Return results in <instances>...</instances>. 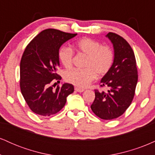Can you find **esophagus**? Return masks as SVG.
<instances>
[{
	"label": "esophagus",
	"instance_id": "esophagus-1",
	"mask_svg": "<svg viewBox=\"0 0 155 155\" xmlns=\"http://www.w3.org/2000/svg\"><path fill=\"white\" fill-rule=\"evenodd\" d=\"M75 90L78 92H82L84 91L83 89H80V88H78V87H75Z\"/></svg>",
	"mask_w": 155,
	"mask_h": 155
}]
</instances>
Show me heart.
<instances>
[{
  "instance_id": "heart-1",
  "label": "heart",
  "mask_w": 155,
  "mask_h": 155,
  "mask_svg": "<svg viewBox=\"0 0 155 155\" xmlns=\"http://www.w3.org/2000/svg\"><path fill=\"white\" fill-rule=\"evenodd\" d=\"M74 49L87 55L84 68L73 69L65 72V81L80 88H85L95 79L103 76L109 71L113 65L114 54L108 46H101L97 41L89 38L80 39L74 46ZM73 51L69 47H63L59 50L58 58L62 65L66 68L72 66Z\"/></svg>"
}]
</instances>
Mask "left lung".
Returning a JSON list of instances; mask_svg holds the SVG:
<instances>
[{
    "label": "left lung",
    "instance_id": "1",
    "mask_svg": "<svg viewBox=\"0 0 155 155\" xmlns=\"http://www.w3.org/2000/svg\"><path fill=\"white\" fill-rule=\"evenodd\" d=\"M106 37L113 45L114 58L100 84L108 90L107 92L95 90L90 108L96 116L107 120L121 116L130 106L135 95L138 71L134 52L127 41L114 33H108Z\"/></svg>",
    "mask_w": 155,
    "mask_h": 155
}]
</instances>
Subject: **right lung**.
I'll return each instance as SVG.
<instances>
[{
  "label": "right lung",
  "instance_id": "obj_1",
  "mask_svg": "<svg viewBox=\"0 0 155 155\" xmlns=\"http://www.w3.org/2000/svg\"><path fill=\"white\" fill-rule=\"evenodd\" d=\"M77 33H68L56 29L41 32L27 46L20 62V89L27 104L34 113L50 116L64 107L67 97L74 91L71 84L63 83L53 90L54 79L60 65V47Z\"/></svg>",
  "mask_w": 155,
  "mask_h": 155
}]
</instances>
